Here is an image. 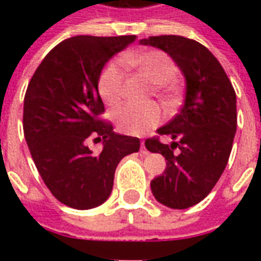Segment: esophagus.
<instances>
[{"mask_svg":"<svg viewBox=\"0 0 261 261\" xmlns=\"http://www.w3.org/2000/svg\"><path fill=\"white\" fill-rule=\"evenodd\" d=\"M141 153L142 155H148L149 153V151L147 149V147H145V142L141 141Z\"/></svg>","mask_w":261,"mask_h":261,"instance_id":"34e87169","label":"esophagus"}]
</instances>
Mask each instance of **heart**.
Masks as SVG:
<instances>
[{
	"label": "heart",
	"mask_w": 261,
	"mask_h": 261,
	"mask_svg": "<svg viewBox=\"0 0 261 261\" xmlns=\"http://www.w3.org/2000/svg\"><path fill=\"white\" fill-rule=\"evenodd\" d=\"M123 61H110L99 76L97 88L103 102L108 106H116L123 97V84L125 65L138 67L142 74L158 86L164 88L175 78L176 65L169 56L161 50H147L141 53L127 54ZM162 119L161 109L149 105H125L114 113V120L120 131L131 136H142L159 124Z\"/></svg>",
	"instance_id": "heart-1"
}]
</instances>
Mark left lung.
<instances>
[{
  "label": "left lung",
  "mask_w": 261,
  "mask_h": 261,
  "mask_svg": "<svg viewBox=\"0 0 261 261\" xmlns=\"http://www.w3.org/2000/svg\"><path fill=\"white\" fill-rule=\"evenodd\" d=\"M140 43L169 54L186 80L183 108L158 128L172 144L156 137L145 141L148 151L166 159L164 173L151 181L152 194L166 207L185 210L210 194L228 164L236 133L235 89L214 54L193 39L164 35Z\"/></svg>",
  "instance_id": "left-lung-1"
}]
</instances>
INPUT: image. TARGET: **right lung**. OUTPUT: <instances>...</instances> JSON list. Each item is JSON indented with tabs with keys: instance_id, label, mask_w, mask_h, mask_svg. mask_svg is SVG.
I'll list each match as a JSON object with an SVG mask.
<instances>
[{
	"instance_id": "1",
	"label": "right lung",
	"mask_w": 261,
	"mask_h": 261,
	"mask_svg": "<svg viewBox=\"0 0 261 261\" xmlns=\"http://www.w3.org/2000/svg\"><path fill=\"white\" fill-rule=\"evenodd\" d=\"M136 36H75L57 44L37 67L23 102V134L44 185L60 202L89 210L106 201L114 172L138 152L137 137L121 136L99 116L105 112L97 82L103 67ZM89 138L102 142L95 155Z\"/></svg>"
}]
</instances>
